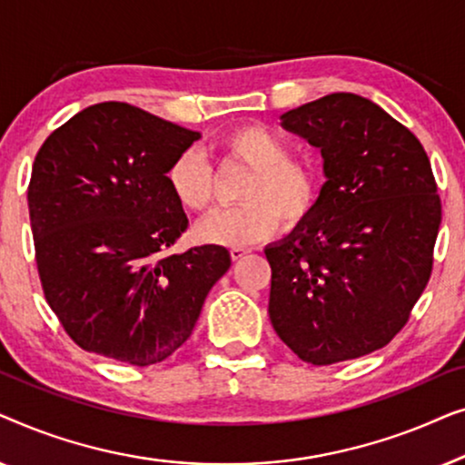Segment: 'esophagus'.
<instances>
[{"label": "esophagus", "instance_id": "obj_1", "mask_svg": "<svg viewBox=\"0 0 465 465\" xmlns=\"http://www.w3.org/2000/svg\"><path fill=\"white\" fill-rule=\"evenodd\" d=\"M247 252H250V250H247V247H237V245H234V247H231V258L232 260H241Z\"/></svg>", "mask_w": 465, "mask_h": 465}]
</instances>
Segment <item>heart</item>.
<instances>
[{
    "label": "heart",
    "instance_id": "obj_1",
    "mask_svg": "<svg viewBox=\"0 0 465 465\" xmlns=\"http://www.w3.org/2000/svg\"><path fill=\"white\" fill-rule=\"evenodd\" d=\"M218 152L250 167L241 190L243 205L220 209L196 226V237L207 243L243 247L269 237L279 220L294 226L313 212L320 196V171L307 158L288 156V145L258 124L239 126L220 139ZM167 182L175 201L193 213L213 203V177L205 158L186 150L169 167Z\"/></svg>",
    "mask_w": 465,
    "mask_h": 465
}]
</instances>
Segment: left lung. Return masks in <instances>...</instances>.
I'll return each instance as SVG.
<instances>
[{
	"label": "left lung",
	"mask_w": 465,
	"mask_h": 465,
	"mask_svg": "<svg viewBox=\"0 0 465 465\" xmlns=\"http://www.w3.org/2000/svg\"><path fill=\"white\" fill-rule=\"evenodd\" d=\"M282 126L320 148L326 183L313 212L264 250L271 323L313 366L361 358L404 328L430 282L442 220L430 158L353 93L285 112Z\"/></svg>",
	"instance_id": "1"
}]
</instances>
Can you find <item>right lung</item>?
I'll return each instance as SVG.
<instances>
[{
    "instance_id": "right-lung-1",
    "label": "right lung",
    "mask_w": 465,
    "mask_h": 465,
    "mask_svg": "<svg viewBox=\"0 0 465 465\" xmlns=\"http://www.w3.org/2000/svg\"><path fill=\"white\" fill-rule=\"evenodd\" d=\"M201 133L105 101L50 133L27 190L44 296L75 345L133 366L167 360L190 339L222 245L167 247L188 228L167 173Z\"/></svg>"
}]
</instances>
